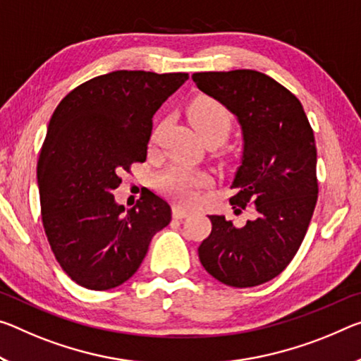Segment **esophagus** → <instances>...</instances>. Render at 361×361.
Here are the masks:
<instances>
[{
  "label": "esophagus",
  "mask_w": 361,
  "mask_h": 361,
  "mask_svg": "<svg viewBox=\"0 0 361 361\" xmlns=\"http://www.w3.org/2000/svg\"><path fill=\"white\" fill-rule=\"evenodd\" d=\"M191 215V210L183 207V205H173V216L175 219H185V216Z\"/></svg>",
  "instance_id": "1"
}]
</instances>
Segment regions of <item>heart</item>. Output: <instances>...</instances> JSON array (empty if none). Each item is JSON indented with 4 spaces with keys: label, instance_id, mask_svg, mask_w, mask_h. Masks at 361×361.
Returning <instances> with one entry per match:
<instances>
[{
    "label": "heart",
    "instance_id": "b5f03b06",
    "mask_svg": "<svg viewBox=\"0 0 361 361\" xmlns=\"http://www.w3.org/2000/svg\"><path fill=\"white\" fill-rule=\"evenodd\" d=\"M188 117L192 128L202 140L223 141L230 135L234 118L231 112L220 101L209 96H197L188 106ZM209 176L205 173H194L183 165H171L157 176V186L169 196L183 202H190L196 197L197 188L207 185Z\"/></svg>",
    "mask_w": 361,
    "mask_h": 361
}]
</instances>
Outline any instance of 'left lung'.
I'll return each mask as SVG.
<instances>
[{"instance_id": "8db88e82", "label": "left lung", "mask_w": 361, "mask_h": 361, "mask_svg": "<svg viewBox=\"0 0 361 361\" xmlns=\"http://www.w3.org/2000/svg\"><path fill=\"white\" fill-rule=\"evenodd\" d=\"M192 82L241 125L243 156L230 204L234 214L254 207L243 228L209 215L212 231L199 245V260L220 283L252 288L289 265L310 225L318 197L313 130L300 101L262 72H197Z\"/></svg>"}]
</instances>
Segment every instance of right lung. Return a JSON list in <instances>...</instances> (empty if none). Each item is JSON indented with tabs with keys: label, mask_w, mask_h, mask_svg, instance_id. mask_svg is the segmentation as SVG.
Returning a JSON list of instances; mask_svg holds the SVG:
<instances>
[{
	"label": "right lung",
	"mask_w": 361,
	"mask_h": 361,
	"mask_svg": "<svg viewBox=\"0 0 361 361\" xmlns=\"http://www.w3.org/2000/svg\"><path fill=\"white\" fill-rule=\"evenodd\" d=\"M188 73L116 71L72 90L56 107L37 178L47 238L68 276L93 290L123 284L138 270L154 234L171 220L154 192L125 210L112 191L145 162L152 117Z\"/></svg>",
	"instance_id": "right-lung-1"
}]
</instances>
